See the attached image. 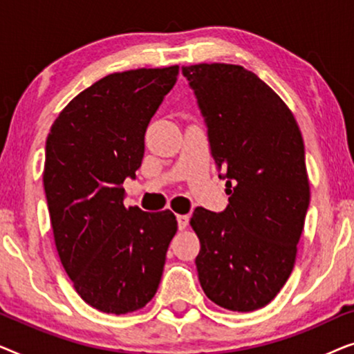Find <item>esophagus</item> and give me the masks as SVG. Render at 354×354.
<instances>
[{"instance_id": "34e87169", "label": "esophagus", "mask_w": 354, "mask_h": 354, "mask_svg": "<svg viewBox=\"0 0 354 354\" xmlns=\"http://www.w3.org/2000/svg\"><path fill=\"white\" fill-rule=\"evenodd\" d=\"M188 221H190V217H188L187 214H178V216H177L178 229H180V230L185 229V227L188 225Z\"/></svg>"}]
</instances>
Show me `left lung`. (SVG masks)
<instances>
[{
  "instance_id": "1",
  "label": "left lung",
  "mask_w": 354,
  "mask_h": 354,
  "mask_svg": "<svg viewBox=\"0 0 354 354\" xmlns=\"http://www.w3.org/2000/svg\"><path fill=\"white\" fill-rule=\"evenodd\" d=\"M182 74L196 96L229 205L196 207L198 279L206 297L248 313L272 301L292 274L309 206L304 143L292 111L258 75L235 64Z\"/></svg>"
}]
</instances>
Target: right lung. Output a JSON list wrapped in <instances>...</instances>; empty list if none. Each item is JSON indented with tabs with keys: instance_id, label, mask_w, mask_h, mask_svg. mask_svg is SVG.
<instances>
[{
	"instance_id": "right-lung-1",
	"label": "right lung",
	"mask_w": 354,
	"mask_h": 354,
	"mask_svg": "<svg viewBox=\"0 0 354 354\" xmlns=\"http://www.w3.org/2000/svg\"><path fill=\"white\" fill-rule=\"evenodd\" d=\"M178 66L115 72L61 111L46 138L43 171L57 254L91 308L127 314L156 293L177 232L171 211L124 206L145 132L176 85Z\"/></svg>"
}]
</instances>
